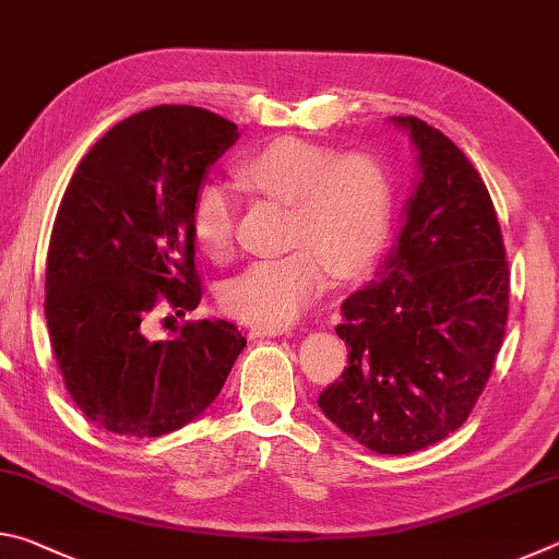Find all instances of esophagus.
I'll list each match as a JSON object with an SVG mask.
<instances>
[{
	"instance_id": "1",
	"label": "esophagus",
	"mask_w": 559,
	"mask_h": 559,
	"mask_svg": "<svg viewBox=\"0 0 559 559\" xmlns=\"http://www.w3.org/2000/svg\"><path fill=\"white\" fill-rule=\"evenodd\" d=\"M251 337H271V335H283V328H269V325H253L249 330Z\"/></svg>"
}]
</instances>
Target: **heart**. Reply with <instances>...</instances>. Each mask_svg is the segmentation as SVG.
<instances>
[{
    "mask_svg": "<svg viewBox=\"0 0 559 559\" xmlns=\"http://www.w3.org/2000/svg\"><path fill=\"white\" fill-rule=\"evenodd\" d=\"M249 192L290 204L283 257L253 261L222 288V308L241 323L283 328L333 281L370 266L390 229L392 187L367 153H343L308 140L278 138L236 169ZM239 206L224 187H204L192 206V236L206 257L234 251Z\"/></svg>",
    "mask_w": 559,
    "mask_h": 559,
    "instance_id": "b5f03b06",
    "label": "heart"
}]
</instances>
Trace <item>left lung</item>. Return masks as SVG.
I'll return each mask as SVG.
<instances>
[{
    "label": "left lung",
    "mask_w": 559,
    "mask_h": 559,
    "mask_svg": "<svg viewBox=\"0 0 559 559\" xmlns=\"http://www.w3.org/2000/svg\"><path fill=\"white\" fill-rule=\"evenodd\" d=\"M409 130L419 182L384 266L343 302L347 367L318 396L377 453H412L468 419L508 323L510 271L496 206L468 157L427 122Z\"/></svg>",
    "instance_id": "obj_1"
}]
</instances>
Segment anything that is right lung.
Listing matches in <instances>:
<instances>
[{
    "label": "right lung",
    "instance_id": "obj_1",
    "mask_svg": "<svg viewBox=\"0 0 559 559\" xmlns=\"http://www.w3.org/2000/svg\"><path fill=\"white\" fill-rule=\"evenodd\" d=\"M231 120L157 106L110 128L75 167L46 257L44 313L66 390L86 419L118 437H163L197 419L246 345L226 320L147 340L157 306L202 300L192 206L206 169L229 150Z\"/></svg>",
    "mask_w": 559,
    "mask_h": 559
}]
</instances>
